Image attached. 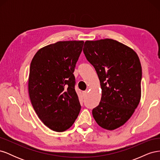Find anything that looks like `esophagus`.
<instances>
[{
  "mask_svg": "<svg viewBox=\"0 0 160 160\" xmlns=\"http://www.w3.org/2000/svg\"><path fill=\"white\" fill-rule=\"evenodd\" d=\"M88 91H85L82 92V94H83V98H85V97L87 96V95H88Z\"/></svg>",
  "mask_w": 160,
  "mask_h": 160,
  "instance_id": "1",
  "label": "esophagus"
}]
</instances>
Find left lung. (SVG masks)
<instances>
[{"mask_svg":"<svg viewBox=\"0 0 160 160\" xmlns=\"http://www.w3.org/2000/svg\"><path fill=\"white\" fill-rule=\"evenodd\" d=\"M83 52L94 67L101 88V98L92 111L100 127L114 130L132 117L141 99L142 65L132 48L105 38L86 41Z\"/></svg>","mask_w":160,"mask_h":160,"instance_id":"8db88e82","label":"left lung"}]
</instances>
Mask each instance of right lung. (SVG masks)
I'll return each mask as SVG.
<instances>
[{"instance_id": "1", "label": "right lung", "mask_w": 160, "mask_h": 160, "mask_svg": "<svg viewBox=\"0 0 160 160\" xmlns=\"http://www.w3.org/2000/svg\"><path fill=\"white\" fill-rule=\"evenodd\" d=\"M83 41H59L38 50L31 62L28 94L38 117L57 132L70 128L81 109L73 72Z\"/></svg>"}]
</instances>
